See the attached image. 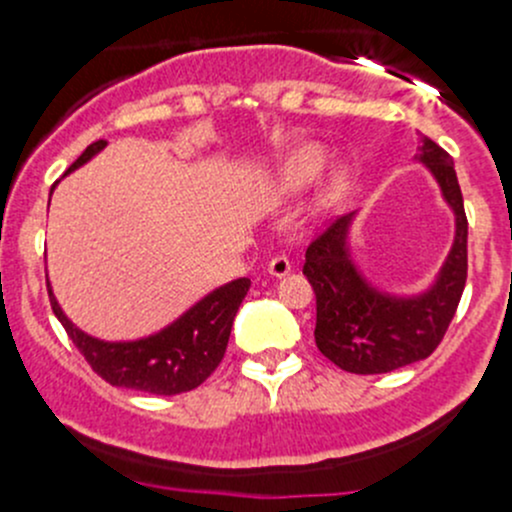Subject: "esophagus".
Here are the masks:
<instances>
[{
	"label": "esophagus",
	"mask_w": 512,
	"mask_h": 512,
	"mask_svg": "<svg viewBox=\"0 0 512 512\" xmlns=\"http://www.w3.org/2000/svg\"><path fill=\"white\" fill-rule=\"evenodd\" d=\"M267 272H270L272 277H285L287 272H292V262H289L285 255H275L267 262Z\"/></svg>",
	"instance_id": "1"
}]
</instances>
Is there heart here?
I'll list each match as a JSON object with an SVG mask.
<instances>
[{
  "label": "heart",
  "mask_w": 512,
  "mask_h": 512,
  "mask_svg": "<svg viewBox=\"0 0 512 512\" xmlns=\"http://www.w3.org/2000/svg\"><path fill=\"white\" fill-rule=\"evenodd\" d=\"M324 168V156L314 148H299V151L289 153V156L282 160L280 165V185L285 190H302L307 185H312L317 180V175L322 173ZM342 190V180H334L332 188H329V195H337Z\"/></svg>",
  "instance_id": "heart-1"
}]
</instances>
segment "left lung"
Instances as JSON below:
<instances>
[{
  "label": "left lung",
  "instance_id": "left-lung-1",
  "mask_svg": "<svg viewBox=\"0 0 512 512\" xmlns=\"http://www.w3.org/2000/svg\"><path fill=\"white\" fill-rule=\"evenodd\" d=\"M456 213V242L436 285L421 297L396 299L376 292L356 272L347 250L354 213L332 220L304 252V277L317 297L314 342L339 369L386 374L436 352L461 302L468 277V218L453 160L423 138L421 156Z\"/></svg>",
  "mask_w": 512,
  "mask_h": 512
}]
</instances>
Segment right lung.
Instances as JSON below:
<instances>
[{
	"mask_svg": "<svg viewBox=\"0 0 512 512\" xmlns=\"http://www.w3.org/2000/svg\"><path fill=\"white\" fill-rule=\"evenodd\" d=\"M103 146L106 141L91 143L71 163L69 173L94 158ZM247 289H250L247 277L215 289L190 312H185L178 322L153 337L138 339V342H101V339L89 337L66 319L59 302L51 294V287L49 299L51 309L64 324L69 339L103 381H108L111 386L146 391V394L175 396L183 391H193L218 369L225 356L227 339H230L232 319H235Z\"/></svg>",
	"mask_w": 512,
	"mask_h": 512,
	"instance_id": "1",
	"label": "right lung"
}]
</instances>
